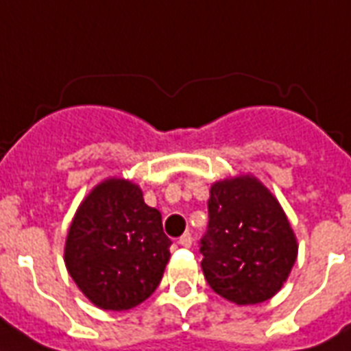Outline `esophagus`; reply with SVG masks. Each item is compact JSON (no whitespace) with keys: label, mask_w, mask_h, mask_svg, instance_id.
<instances>
[{"label":"esophagus","mask_w":351,"mask_h":351,"mask_svg":"<svg viewBox=\"0 0 351 351\" xmlns=\"http://www.w3.org/2000/svg\"><path fill=\"white\" fill-rule=\"evenodd\" d=\"M179 245H181V247H186V249H189V247L193 245V235H191V234H183V235H181V237H179Z\"/></svg>","instance_id":"obj_1"}]
</instances>
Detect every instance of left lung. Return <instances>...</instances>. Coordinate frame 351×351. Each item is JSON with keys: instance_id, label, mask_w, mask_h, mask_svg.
I'll use <instances>...</instances> for the list:
<instances>
[{"instance_id": "left-lung-1", "label": "left lung", "mask_w": 351, "mask_h": 351, "mask_svg": "<svg viewBox=\"0 0 351 351\" xmlns=\"http://www.w3.org/2000/svg\"><path fill=\"white\" fill-rule=\"evenodd\" d=\"M202 269L211 290L237 305L273 298L290 275L298 243L273 194L254 178L211 186Z\"/></svg>"}]
</instances>
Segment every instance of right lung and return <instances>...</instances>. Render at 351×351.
I'll list each match as a JSON object with an SVG mask.
<instances>
[{
	"mask_svg": "<svg viewBox=\"0 0 351 351\" xmlns=\"http://www.w3.org/2000/svg\"><path fill=\"white\" fill-rule=\"evenodd\" d=\"M172 239L162 217L130 181L108 179L82 202L65 263L84 295L104 311H129L160 284Z\"/></svg>",
	"mask_w": 351,
	"mask_h": 351,
	"instance_id": "add662e5",
	"label": "right lung"
}]
</instances>
